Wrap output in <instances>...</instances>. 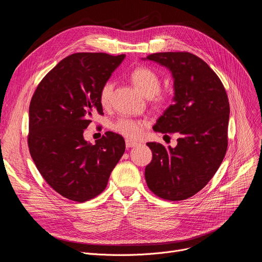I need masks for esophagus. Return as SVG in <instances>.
I'll return each mask as SVG.
<instances>
[{"mask_svg":"<svg viewBox=\"0 0 262 262\" xmlns=\"http://www.w3.org/2000/svg\"><path fill=\"white\" fill-rule=\"evenodd\" d=\"M137 144H138V143H137L136 141H133V140H128V139H126V140H125V145H126V147H127V148H129V147H133V146H136Z\"/></svg>","mask_w":262,"mask_h":262,"instance_id":"esophagus-1","label":"esophagus"}]
</instances>
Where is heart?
<instances>
[{
  "mask_svg": "<svg viewBox=\"0 0 262 262\" xmlns=\"http://www.w3.org/2000/svg\"><path fill=\"white\" fill-rule=\"evenodd\" d=\"M132 79L136 87L146 98H152L157 104H163L166 102V95L159 91L161 86L160 77L153 69L144 66L136 68L132 72ZM114 87V82L112 80H107L100 89L99 100L104 108H108L112 104ZM143 126L144 123L142 121L124 117L120 118L113 124V129L116 133L126 137V138H136L141 134Z\"/></svg>",
  "mask_w": 262,
  "mask_h": 262,
  "instance_id": "heart-1",
  "label": "heart"
}]
</instances>
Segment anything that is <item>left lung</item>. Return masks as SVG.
Here are the masks:
<instances>
[{
	"label": "left lung",
	"mask_w": 262,
	"mask_h": 262,
	"mask_svg": "<svg viewBox=\"0 0 262 262\" xmlns=\"http://www.w3.org/2000/svg\"><path fill=\"white\" fill-rule=\"evenodd\" d=\"M146 59L167 67L174 78V103L157 120L154 130L177 133V145L148 142L153 159L145 167L149 190L168 201L196 194L213 177L227 149L229 103L221 79L196 55L164 52Z\"/></svg>",
	"instance_id": "8db88e82"
}]
</instances>
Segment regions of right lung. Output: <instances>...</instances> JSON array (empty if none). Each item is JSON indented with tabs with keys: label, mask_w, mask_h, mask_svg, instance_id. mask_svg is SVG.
I'll return each instance as SVG.
<instances>
[{
	"label": "right lung",
	"mask_w": 262,
	"mask_h": 262,
	"mask_svg": "<svg viewBox=\"0 0 262 262\" xmlns=\"http://www.w3.org/2000/svg\"><path fill=\"white\" fill-rule=\"evenodd\" d=\"M124 58V54L69 55L33 94L30 153L45 181L66 199L82 203L102 193L125 150L123 137L113 132H106L93 145L82 135L94 114L103 115L100 89Z\"/></svg>",
	"instance_id": "obj_1"
}]
</instances>
